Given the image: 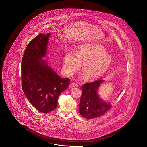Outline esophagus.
<instances>
[{
	"label": "esophagus",
	"mask_w": 147,
	"mask_h": 147,
	"mask_svg": "<svg viewBox=\"0 0 147 147\" xmlns=\"http://www.w3.org/2000/svg\"><path fill=\"white\" fill-rule=\"evenodd\" d=\"M71 85L73 87H77V86H78V85H77L76 84V83H72Z\"/></svg>",
	"instance_id": "34e87169"
}]
</instances>
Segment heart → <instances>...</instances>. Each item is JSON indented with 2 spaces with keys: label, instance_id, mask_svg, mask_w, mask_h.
<instances>
[{
  "label": "heart",
  "instance_id": "heart-1",
  "mask_svg": "<svg viewBox=\"0 0 147 147\" xmlns=\"http://www.w3.org/2000/svg\"><path fill=\"white\" fill-rule=\"evenodd\" d=\"M63 71L68 76L73 75L84 63L82 73L86 80L98 79L105 74L111 65L112 57L102 45L88 44L81 45L76 54L68 52L65 54Z\"/></svg>",
  "mask_w": 147,
  "mask_h": 147
}]
</instances>
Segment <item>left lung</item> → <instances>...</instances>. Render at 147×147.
<instances>
[{"label":"left lung","mask_w":147,"mask_h":147,"mask_svg":"<svg viewBox=\"0 0 147 147\" xmlns=\"http://www.w3.org/2000/svg\"><path fill=\"white\" fill-rule=\"evenodd\" d=\"M103 81L97 80L85 84L81 87L82 95L79 109L80 114L86 119H90L102 115L112 106L111 103L104 101L98 93Z\"/></svg>","instance_id":"left-lung-1"}]
</instances>
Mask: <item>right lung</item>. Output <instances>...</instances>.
<instances>
[{
  "instance_id": "1",
  "label": "right lung",
  "mask_w": 147,
  "mask_h": 147,
  "mask_svg": "<svg viewBox=\"0 0 147 147\" xmlns=\"http://www.w3.org/2000/svg\"><path fill=\"white\" fill-rule=\"evenodd\" d=\"M50 33H41L27 45L22 61V88L28 101L41 113L54 110L59 96L70 84L43 58L46 57Z\"/></svg>"
}]
</instances>
